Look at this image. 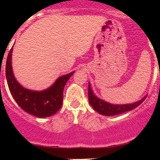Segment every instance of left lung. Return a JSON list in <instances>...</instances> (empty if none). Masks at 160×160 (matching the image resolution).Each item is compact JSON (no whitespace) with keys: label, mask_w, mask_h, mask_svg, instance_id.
<instances>
[{"label":"left lung","mask_w":160,"mask_h":160,"mask_svg":"<svg viewBox=\"0 0 160 160\" xmlns=\"http://www.w3.org/2000/svg\"><path fill=\"white\" fill-rule=\"evenodd\" d=\"M147 95L144 96L142 99L139 101H137L134 103L131 104H122V105H118V104H111L104 100L98 98L93 92L90 84L89 82L88 87V98L90 106L93 107L94 111L99 113L100 114L106 115V116H114L116 114H122L126 111H132L133 109L136 108L137 107L140 105L141 103L145 100Z\"/></svg>","instance_id":"obj_1"}]
</instances>
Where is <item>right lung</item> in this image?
Returning a JSON list of instances; mask_svg holds the SVG:
<instances>
[{"label": "right lung", "mask_w": 160, "mask_h": 160, "mask_svg": "<svg viewBox=\"0 0 160 160\" xmlns=\"http://www.w3.org/2000/svg\"><path fill=\"white\" fill-rule=\"evenodd\" d=\"M12 52V48L7 58L5 75L9 91L18 106L25 112L38 118L51 116L58 112L62 105L65 86L74 72L59 77L51 87L46 90L36 91L24 88L13 75Z\"/></svg>", "instance_id": "add662e5"}]
</instances>
